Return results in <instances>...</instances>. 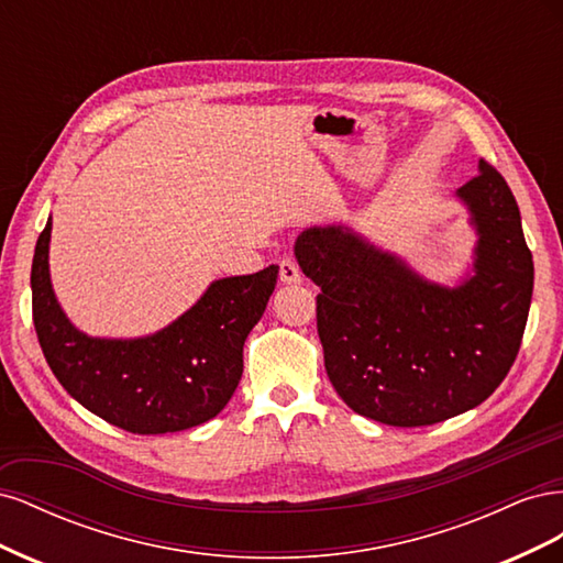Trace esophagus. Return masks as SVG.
I'll return each instance as SVG.
<instances>
[{"label":"esophagus","instance_id":"esophagus-1","mask_svg":"<svg viewBox=\"0 0 563 563\" xmlns=\"http://www.w3.org/2000/svg\"><path fill=\"white\" fill-rule=\"evenodd\" d=\"M279 279L284 284H298L300 282V267L291 258H282L279 261Z\"/></svg>","mask_w":563,"mask_h":563}]
</instances>
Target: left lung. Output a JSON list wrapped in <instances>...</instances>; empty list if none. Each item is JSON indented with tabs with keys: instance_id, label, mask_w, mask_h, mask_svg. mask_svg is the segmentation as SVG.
<instances>
[{
	"instance_id": "obj_1",
	"label": "left lung",
	"mask_w": 563,
	"mask_h": 563,
	"mask_svg": "<svg viewBox=\"0 0 563 563\" xmlns=\"http://www.w3.org/2000/svg\"><path fill=\"white\" fill-rule=\"evenodd\" d=\"M476 230L474 275L449 288L345 225L305 230L296 258L317 296L329 380L354 413L420 428L479 406L512 368L533 296L517 199L479 162L457 187Z\"/></svg>"
}]
</instances>
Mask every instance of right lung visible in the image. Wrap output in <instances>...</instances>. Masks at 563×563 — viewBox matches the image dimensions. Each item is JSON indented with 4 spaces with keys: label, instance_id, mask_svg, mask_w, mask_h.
Wrapping results in <instances>:
<instances>
[{
    "label": "right lung",
    "instance_id": "obj_1",
    "mask_svg": "<svg viewBox=\"0 0 563 563\" xmlns=\"http://www.w3.org/2000/svg\"><path fill=\"white\" fill-rule=\"evenodd\" d=\"M51 218L32 258V319L67 395L133 434L190 430L223 411L244 371V343L279 267L216 279L190 310L145 338H91L65 317L48 275Z\"/></svg>",
    "mask_w": 563,
    "mask_h": 563
}]
</instances>
